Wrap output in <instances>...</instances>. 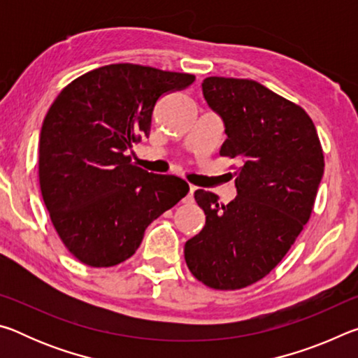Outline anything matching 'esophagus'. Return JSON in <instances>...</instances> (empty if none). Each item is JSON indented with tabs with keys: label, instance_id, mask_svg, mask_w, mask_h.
<instances>
[{
	"label": "esophagus",
	"instance_id": "1",
	"mask_svg": "<svg viewBox=\"0 0 358 358\" xmlns=\"http://www.w3.org/2000/svg\"><path fill=\"white\" fill-rule=\"evenodd\" d=\"M196 189H197L196 186H192V185L189 186V194H187V196L185 197V201H183L185 203H191L194 201V191H196Z\"/></svg>",
	"mask_w": 358,
	"mask_h": 358
}]
</instances>
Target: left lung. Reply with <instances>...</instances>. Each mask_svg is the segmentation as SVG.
<instances>
[{"mask_svg": "<svg viewBox=\"0 0 358 358\" xmlns=\"http://www.w3.org/2000/svg\"><path fill=\"white\" fill-rule=\"evenodd\" d=\"M202 90L226 126L220 155L241 166L235 167L232 202L194 192L205 226L186 241L185 260L205 286L237 290L268 275L310 221L324 151L305 108L259 82L207 77Z\"/></svg>", "mask_w": 358, "mask_h": 358, "instance_id": "obj_1", "label": "left lung"}]
</instances>
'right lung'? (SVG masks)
I'll list each match as a JSON object with an SVG mask.
<instances>
[{"instance_id":"1","label":"right lung","mask_w":358,"mask_h":358,"mask_svg":"<svg viewBox=\"0 0 358 358\" xmlns=\"http://www.w3.org/2000/svg\"><path fill=\"white\" fill-rule=\"evenodd\" d=\"M196 76L120 63L77 77L48 108L39 138V185L53 227L82 264L113 266L141 246L156 217L189 185L148 173L126 151L150 136L162 96Z\"/></svg>"}]
</instances>
